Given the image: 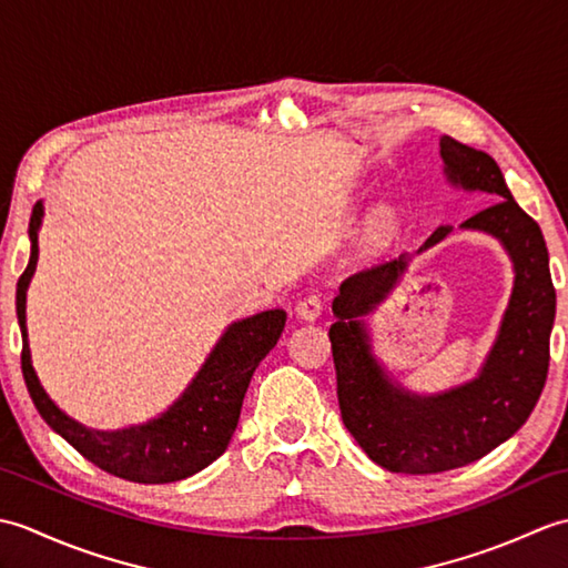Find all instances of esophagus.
I'll return each instance as SVG.
<instances>
[{"label":"esophagus","instance_id":"1","mask_svg":"<svg viewBox=\"0 0 568 568\" xmlns=\"http://www.w3.org/2000/svg\"><path fill=\"white\" fill-rule=\"evenodd\" d=\"M295 312H297V317H300V320H305V322H315V320L320 317V312H322V295H320V293H310V295H305V297L300 300V303H297Z\"/></svg>","mask_w":568,"mask_h":568}]
</instances>
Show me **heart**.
Returning <instances> with one entry per match:
<instances>
[{
	"label": "heart",
	"mask_w": 568,
	"mask_h": 568,
	"mask_svg": "<svg viewBox=\"0 0 568 568\" xmlns=\"http://www.w3.org/2000/svg\"><path fill=\"white\" fill-rule=\"evenodd\" d=\"M390 232H393V222H390V214H385V212H381L376 220L371 222V241L373 244H383L385 239L390 236Z\"/></svg>",
	"instance_id": "heart-1"
}]
</instances>
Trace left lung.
Segmentation results:
<instances>
[{
    "label": "left lung",
    "mask_w": 568,
    "mask_h": 568,
    "mask_svg": "<svg viewBox=\"0 0 568 568\" xmlns=\"http://www.w3.org/2000/svg\"><path fill=\"white\" fill-rule=\"evenodd\" d=\"M439 153L452 185L488 192L496 200L462 226L500 241L513 261L515 283L484 368L474 381L437 395L400 388L373 356L366 324L358 320L400 281L407 256L358 271L339 285L329 342L342 419L371 462L393 474H442L478 462L525 425L549 371L557 291L539 224L515 202L488 153L452 136H442ZM449 232L439 226L419 251L439 244Z\"/></svg>",
    "instance_id": "left-lung-1"
}]
</instances>
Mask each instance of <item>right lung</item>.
<instances>
[{"mask_svg": "<svg viewBox=\"0 0 568 568\" xmlns=\"http://www.w3.org/2000/svg\"><path fill=\"white\" fill-rule=\"evenodd\" d=\"M43 220V202H36L29 222L31 258L17 283V320L21 329V371L31 400L70 446L100 466L102 470L134 484H173L220 458L239 425L241 403L253 371L265 354L277 344L285 327L283 310H265L258 315L229 324L220 342L210 352L197 376L185 393L146 425L102 432L88 429L60 409L31 366L27 332V291L39 261V229Z\"/></svg>", "mask_w": 568, "mask_h": 568, "instance_id": "obj_1", "label": "right lung"}]
</instances>
